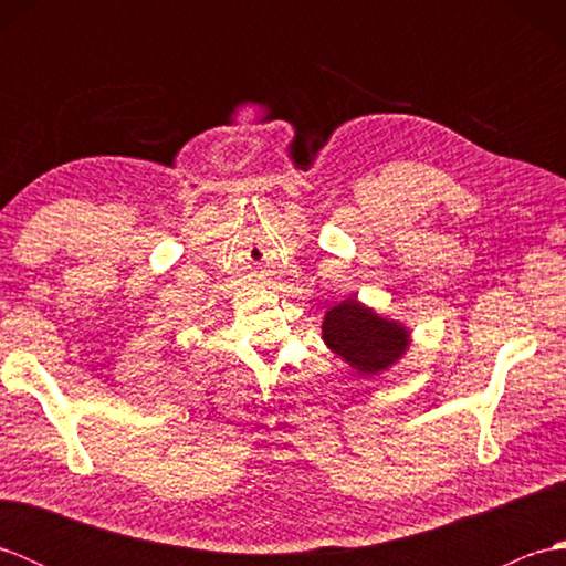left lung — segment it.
I'll list each match as a JSON object with an SVG mask.
<instances>
[{
  "instance_id": "8db88e82",
  "label": "left lung",
  "mask_w": 566,
  "mask_h": 566,
  "mask_svg": "<svg viewBox=\"0 0 566 566\" xmlns=\"http://www.w3.org/2000/svg\"><path fill=\"white\" fill-rule=\"evenodd\" d=\"M321 338L359 377L371 379L403 359L411 347V328L377 314L357 296H347L326 311L321 321Z\"/></svg>"
}]
</instances>
